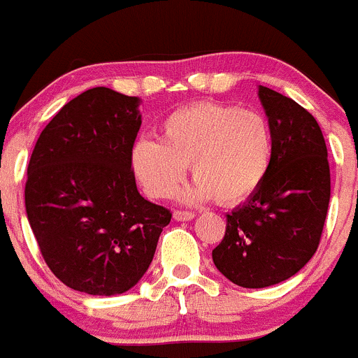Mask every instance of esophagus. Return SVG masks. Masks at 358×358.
Here are the masks:
<instances>
[{
    "label": "esophagus",
    "instance_id": "34e87169",
    "mask_svg": "<svg viewBox=\"0 0 358 358\" xmlns=\"http://www.w3.org/2000/svg\"><path fill=\"white\" fill-rule=\"evenodd\" d=\"M194 217H196V215H194L192 211H182V210H176L175 213H173V218H175L176 222H189V220H192Z\"/></svg>",
    "mask_w": 358,
    "mask_h": 358
}]
</instances>
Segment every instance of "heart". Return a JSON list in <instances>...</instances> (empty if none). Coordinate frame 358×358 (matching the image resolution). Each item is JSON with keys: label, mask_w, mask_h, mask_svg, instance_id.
Here are the masks:
<instances>
[{"label": "heart", "mask_w": 358, "mask_h": 358, "mask_svg": "<svg viewBox=\"0 0 358 358\" xmlns=\"http://www.w3.org/2000/svg\"><path fill=\"white\" fill-rule=\"evenodd\" d=\"M157 138L131 148V171L154 199L171 197L190 166L196 180L183 190L185 203H241L266 178L275 155L271 124L262 113L222 103L175 110Z\"/></svg>", "instance_id": "heart-1"}]
</instances>
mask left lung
Returning <instances> with one entry per match:
<instances>
[{"instance_id":"left-lung-1","label":"left lung","mask_w":358,"mask_h":358,"mask_svg":"<svg viewBox=\"0 0 358 358\" xmlns=\"http://www.w3.org/2000/svg\"><path fill=\"white\" fill-rule=\"evenodd\" d=\"M257 96L275 136L271 168L227 213L224 239L211 252L218 271L245 289L285 282L310 262L331 199L327 147L315 117L267 87Z\"/></svg>"}]
</instances>
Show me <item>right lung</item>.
<instances>
[{
    "label": "right lung",
    "mask_w": 358,
    "mask_h": 358,
    "mask_svg": "<svg viewBox=\"0 0 358 358\" xmlns=\"http://www.w3.org/2000/svg\"><path fill=\"white\" fill-rule=\"evenodd\" d=\"M141 99L94 87L66 103L27 166L26 215L50 271L73 290L117 296L147 273L171 213L131 171Z\"/></svg>",
    "instance_id": "right-lung-1"
}]
</instances>
